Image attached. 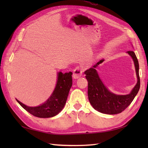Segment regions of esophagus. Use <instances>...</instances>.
Masks as SVG:
<instances>
[{
	"label": "esophagus",
	"instance_id": "1",
	"mask_svg": "<svg viewBox=\"0 0 148 148\" xmlns=\"http://www.w3.org/2000/svg\"><path fill=\"white\" fill-rule=\"evenodd\" d=\"M83 73L82 69L79 67H77L76 69H74V72H73V77L74 79H77L81 76Z\"/></svg>",
	"mask_w": 148,
	"mask_h": 148
}]
</instances>
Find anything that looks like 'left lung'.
I'll list each match as a JSON object with an SVG mask.
<instances>
[{
	"label": "left lung",
	"instance_id": "left-lung-1",
	"mask_svg": "<svg viewBox=\"0 0 148 148\" xmlns=\"http://www.w3.org/2000/svg\"><path fill=\"white\" fill-rule=\"evenodd\" d=\"M127 53L133 59L137 77L136 85L128 95H116L109 91L103 84L96 69L103 62V60H100L84 72L88 82V96L89 101L93 108L100 112L108 114H116L121 112L130 104L139 92L140 88L139 62L134 51H128Z\"/></svg>",
	"mask_w": 148,
	"mask_h": 148
}]
</instances>
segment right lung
<instances>
[{
    "mask_svg": "<svg viewBox=\"0 0 148 148\" xmlns=\"http://www.w3.org/2000/svg\"><path fill=\"white\" fill-rule=\"evenodd\" d=\"M72 72L63 74L58 73V79L55 88L51 95L45 103L37 107H29L17 100L20 106L34 116L38 118H51L60 112L67 101V99L72 84Z\"/></svg>",
    "mask_w": 148,
    "mask_h": 148,
    "instance_id": "add662e5",
    "label": "right lung"
}]
</instances>
